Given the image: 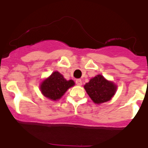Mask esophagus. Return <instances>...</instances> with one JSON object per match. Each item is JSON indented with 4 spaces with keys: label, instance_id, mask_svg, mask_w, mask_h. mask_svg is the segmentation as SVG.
I'll return each mask as SVG.
<instances>
[{
    "label": "esophagus",
    "instance_id": "obj_1",
    "mask_svg": "<svg viewBox=\"0 0 148 148\" xmlns=\"http://www.w3.org/2000/svg\"><path fill=\"white\" fill-rule=\"evenodd\" d=\"M76 84H77L78 86H81V85L82 84V80L80 79H76Z\"/></svg>",
    "mask_w": 148,
    "mask_h": 148
}]
</instances>
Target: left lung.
Returning a JSON list of instances; mask_svg holds the SVG:
<instances>
[{
  "instance_id": "obj_1",
  "label": "left lung",
  "mask_w": 148,
  "mask_h": 148,
  "mask_svg": "<svg viewBox=\"0 0 148 148\" xmlns=\"http://www.w3.org/2000/svg\"><path fill=\"white\" fill-rule=\"evenodd\" d=\"M86 93L95 104L108 102L117 91V85L98 74L84 86Z\"/></svg>"
}]
</instances>
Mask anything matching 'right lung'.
Here are the masks:
<instances>
[{
    "instance_id": "obj_1",
    "label": "right lung",
    "mask_w": 148,
    "mask_h": 148,
    "mask_svg": "<svg viewBox=\"0 0 148 148\" xmlns=\"http://www.w3.org/2000/svg\"><path fill=\"white\" fill-rule=\"evenodd\" d=\"M74 85L73 80L67 81L59 71H54L40 85V89L46 97L51 100H58L70 87Z\"/></svg>"
}]
</instances>
